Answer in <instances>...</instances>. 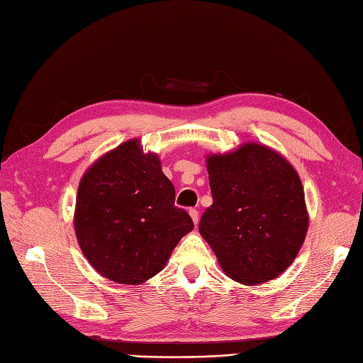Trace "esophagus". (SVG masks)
<instances>
[{"instance_id": "34e87169", "label": "esophagus", "mask_w": 363, "mask_h": 363, "mask_svg": "<svg viewBox=\"0 0 363 363\" xmlns=\"http://www.w3.org/2000/svg\"><path fill=\"white\" fill-rule=\"evenodd\" d=\"M189 215H191V218H192L194 224H195V225L199 224V221H200V213H199V211H196V208H191V211H189Z\"/></svg>"}]
</instances>
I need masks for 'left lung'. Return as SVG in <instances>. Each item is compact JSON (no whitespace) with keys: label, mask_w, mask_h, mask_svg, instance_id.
Masks as SVG:
<instances>
[{"label":"left lung","mask_w":363,"mask_h":363,"mask_svg":"<svg viewBox=\"0 0 363 363\" xmlns=\"http://www.w3.org/2000/svg\"><path fill=\"white\" fill-rule=\"evenodd\" d=\"M213 204L200 233L227 276L252 286L286 271L309 228L298 172L280 152L245 142L224 155H207Z\"/></svg>","instance_id":"obj_1"}]
</instances>
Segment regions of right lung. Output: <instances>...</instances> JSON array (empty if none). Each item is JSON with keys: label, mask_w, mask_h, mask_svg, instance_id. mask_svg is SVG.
Segmentation results:
<instances>
[{"label": "right lung", "mask_w": 363, "mask_h": 363, "mask_svg": "<svg viewBox=\"0 0 363 363\" xmlns=\"http://www.w3.org/2000/svg\"><path fill=\"white\" fill-rule=\"evenodd\" d=\"M174 200L159 156L145 152L139 139L107 151L86 169L77 192L74 230L83 256L115 283L155 277L194 230L191 216Z\"/></svg>", "instance_id": "right-lung-1"}]
</instances>
